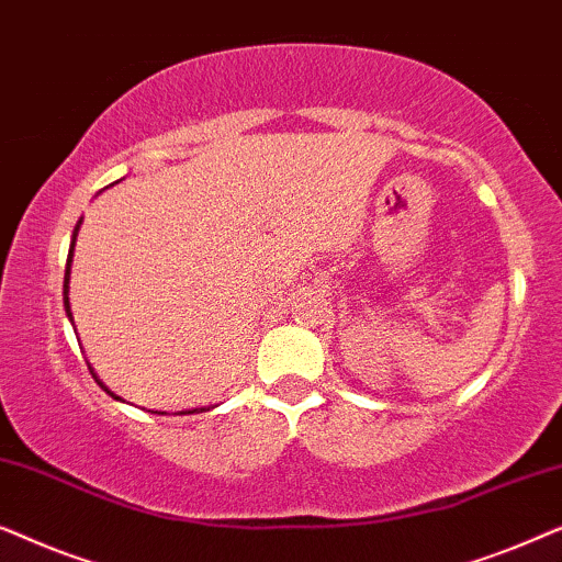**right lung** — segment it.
<instances>
[{"label":"right lung","mask_w":562,"mask_h":562,"mask_svg":"<svg viewBox=\"0 0 562 562\" xmlns=\"http://www.w3.org/2000/svg\"><path fill=\"white\" fill-rule=\"evenodd\" d=\"M81 222H83V217L76 222V227H74V235H71V248H68V260H66V273H64V306H66V317L74 322V314H71V304H68V283H71V263H74V248H76V237H79V227H81ZM89 371H91V375H94V381L99 383V386H102L106 394H110L112 398H117V402H125V398H120L117 394H114V391H110L102 383V379H99V375L94 373V368L89 366ZM210 409H214V406H199V409H187V412H179V414H199V412H210ZM156 414H166V412H156Z\"/></svg>","instance_id":"add662e5"}]
</instances>
